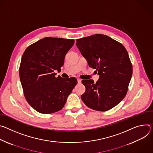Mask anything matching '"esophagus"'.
<instances>
[{"label":"esophagus","mask_w":153,"mask_h":153,"mask_svg":"<svg viewBox=\"0 0 153 153\" xmlns=\"http://www.w3.org/2000/svg\"><path fill=\"white\" fill-rule=\"evenodd\" d=\"M77 81H78V84H80V83L81 82V79H79V78H78V79H77Z\"/></svg>","instance_id":"34e87169"}]
</instances>
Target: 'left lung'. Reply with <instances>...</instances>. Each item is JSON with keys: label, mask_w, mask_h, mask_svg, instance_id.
Here are the masks:
<instances>
[{"label": "left lung", "mask_w": 153, "mask_h": 153, "mask_svg": "<svg viewBox=\"0 0 153 153\" xmlns=\"http://www.w3.org/2000/svg\"><path fill=\"white\" fill-rule=\"evenodd\" d=\"M76 45L100 76L96 83L82 80L86 87L82 101L96 111L112 109L125 98L131 79L132 67L127 50L120 42L101 34L78 39Z\"/></svg>", "instance_id": "8db88e82"}]
</instances>
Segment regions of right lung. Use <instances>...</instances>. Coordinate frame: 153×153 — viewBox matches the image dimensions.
<instances>
[{
	"mask_svg": "<svg viewBox=\"0 0 153 153\" xmlns=\"http://www.w3.org/2000/svg\"><path fill=\"white\" fill-rule=\"evenodd\" d=\"M74 39L47 37L28 47L22 55L20 80L29 105L41 114H51L64 107L77 83L74 77L56 78Z\"/></svg>",
	"mask_w": 153,
	"mask_h": 153,
	"instance_id": "obj_1",
	"label": "right lung"
}]
</instances>
